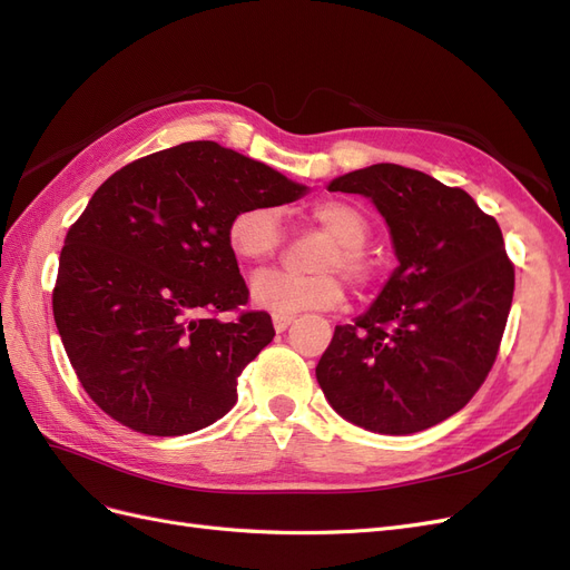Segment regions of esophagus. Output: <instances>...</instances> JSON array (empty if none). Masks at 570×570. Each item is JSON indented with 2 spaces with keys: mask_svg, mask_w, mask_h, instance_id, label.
<instances>
[{
  "mask_svg": "<svg viewBox=\"0 0 570 570\" xmlns=\"http://www.w3.org/2000/svg\"><path fill=\"white\" fill-rule=\"evenodd\" d=\"M292 321H295L292 316L275 314V316H273V327H275V331H278V333H283V331H287V327L292 325Z\"/></svg>",
  "mask_w": 570,
  "mask_h": 570,
  "instance_id": "1",
  "label": "esophagus"
}]
</instances>
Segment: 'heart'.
<instances>
[{"label":"heart","instance_id":"1","mask_svg":"<svg viewBox=\"0 0 570 570\" xmlns=\"http://www.w3.org/2000/svg\"><path fill=\"white\" fill-rule=\"evenodd\" d=\"M318 226L335 237V245L321 256L323 273L297 275L287 271H262L254 275L249 295L256 306L273 314H299L314 308H333L342 302L344 287L331 268H340L352 281L368 278L364 245L368 239V220L347 202H321L312 212ZM283 243V220L273 206H249L237 212L228 226V245L245 264H262L278 252Z\"/></svg>","mask_w":570,"mask_h":570}]
</instances>
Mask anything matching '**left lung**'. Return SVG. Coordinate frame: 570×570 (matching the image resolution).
<instances>
[{
  "label": "left lung",
  "mask_w": 570,
  "mask_h": 570,
  "mask_svg": "<svg viewBox=\"0 0 570 570\" xmlns=\"http://www.w3.org/2000/svg\"><path fill=\"white\" fill-rule=\"evenodd\" d=\"M368 197L394 256L381 295L335 335L316 366L342 419L381 435H411L454 416L485 381L513 299V266L497 220L461 187L396 164L327 185Z\"/></svg>",
  "instance_id": "left-lung-1"
}]
</instances>
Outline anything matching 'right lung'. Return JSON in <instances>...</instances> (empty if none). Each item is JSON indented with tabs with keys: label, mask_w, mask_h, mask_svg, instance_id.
Returning a JSON list of instances; mask_svg holds the SVG:
<instances>
[{
	"label": "right lung",
	"mask_w": 570,
	"mask_h": 570,
	"mask_svg": "<svg viewBox=\"0 0 570 570\" xmlns=\"http://www.w3.org/2000/svg\"><path fill=\"white\" fill-rule=\"evenodd\" d=\"M306 185L218 142H183L107 180L66 235L51 295L57 331L92 402L137 433L176 438L216 423L237 377L273 340L247 304L228 226Z\"/></svg>",
	"instance_id": "1"
}]
</instances>
